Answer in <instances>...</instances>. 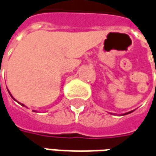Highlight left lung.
Segmentation results:
<instances>
[{
	"label": "left lung",
	"mask_w": 156,
	"mask_h": 156,
	"mask_svg": "<svg viewBox=\"0 0 156 156\" xmlns=\"http://www.w3.org/2000/svg\"><path fill=\"white\" fill-rule=\"evenodd\" d=\"M133 111H132V112H126V113H125V114H122V115H127V114H129V113H131V112H133Z\"/></svg>",
	"instance_id": "left-lung-1"
}]
</instances>
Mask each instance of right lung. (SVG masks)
<instances>
[{
	"mask_svg": "<svg viewBox=\"0 0 156 156\" xmlns=\"http://www.w3.org/2000/svg\"><path fill=\"white\" fill-rule=\"evenodd\" d=\"M8 91H9V90H8ZM9 94H10V93H9ZM10 96H11V97H12V95H11V94H10ZM12 98H13V99H14V100H16V99H15V98H13V97H12ZM20 105H23V106H24V105H23V104H20Z\"/></svg>",
	"mask_w": 156,
	"mask_h": 156,
	"instance_id": "add662e5",
	"label": "right lung"
}]
</instances>
